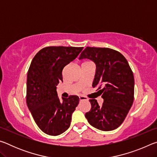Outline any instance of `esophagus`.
<instances>
[{
    "mask_svg": "<svg viewBox=\"0 0 157 157\" xmlns=\"http://www.w3.org/2000/svg\"><path fill=\"white\" fill-rule=\"evenodd\" d=\"M79 100L83 101V100H88V98L85 96H79Z\"/></svg>",
    "mask_w": 157,
    "mask_h": 157,
    "instance_id": "1",
    "label": "esophagus"
}]
</instances>
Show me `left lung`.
<instances>
[{
  "mask_svg": "<svg viewBox=\"0 0 157 157\" xmlns=\"http://www.w3.org/2000/svg\"><path fill=\"white\" fill-rule=\"evenodd\" d=\"M87 58L96 65L93 87L102 94L104 102L99 105L89 100L91 108L85 117L89 124L102 131H111L121 125L134 102V78L123 55L108 48L86 47L79 59Z\"/></svg>",
  "mask_w": 157,
  "mask_h": 157,
  "instance_id": "left-lung-1",
  "label": "left lung"
}]
</instances>
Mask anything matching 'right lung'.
Here are the masks:
<instances>
[{"label": "right lung", "mask_w": 157, "mask_h": 157, "mask_svg": "<svg viewBox=\"0 0 157 157\" xmlns=\"http://www.w3.org/2000/svg\"><path fill=\"white\" fill-rule=\"evenodd\" d=\"M83 47L48 46L34 57L27 76L26 102L37 126L50 136L62 134L70 127L72 113L79 104L77 95L61 100L57 84L62 71L78 56Z\"/></svg>", "instance_id": "add662e5"}]
</instances>
